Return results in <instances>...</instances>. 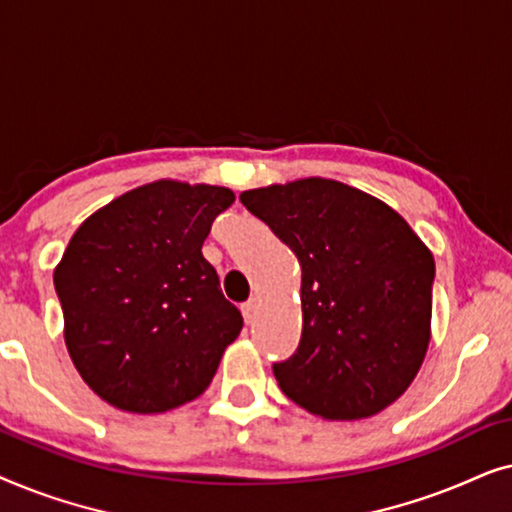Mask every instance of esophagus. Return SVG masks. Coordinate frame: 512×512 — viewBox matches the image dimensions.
Wrapping results in <instances>:
<instances>
[{
    "instance_id": "1",
    "label": "esophagus",
    "mask_w": 512,
    "mask_h": 512,
    "mask_svg": "<svg viewBox=\"0 0 512 512\" xmlns=\"http://www.w3.org/2000/svg\"><path fill=\"white\" fill-rule=\"evenodd\" d=\"M256 312H258V300H256V298H249L247 303L242 305V314H244V319L251 321V319L256 317Z\"/></svg>"
}]
</instances>
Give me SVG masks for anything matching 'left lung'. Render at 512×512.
<instances>
[{"instance_id": "8db88e82", "label": "left lung", "mask_w": 512, "mask_h": 512, "mask_svg": "<svg viewBox=\"0 0 512 512\" xmlns=\"http://www.w3.org/2000/svg\"><path fill=\"white\" fill-rule=\"evenodd\" d=\"M240 200L303 268V335L272 366L279 389L324 419L382 412L429 349L431 251L389 205L333 179L254 188Z\"/></svg>"}]
</instances>
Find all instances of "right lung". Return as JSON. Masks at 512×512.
<instances>
[{
    "label": "right lung",
    "mask_w": 512,
    "mask_h": 512,
    "mask_svg": "<svg viewBox=\"0 0 512 512\" xmlns=\"http://www.w3.org/2000/svg\"><path fill=\"white\" fill-rule=\"evenodd\" d=\"M223 186L160 179L97 209L53 272L65 345L83 382L118 410L153 415L209 387L242 314L202 256Z\"/></svg>",
    "instance_id": "1"
}]
</instances>
